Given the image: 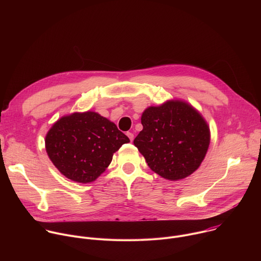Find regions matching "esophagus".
Listing matches in <instances>:
<instances>
[{
    "mask_svg": "<svg viewBox=\"0 0 261 261\" xmlns=\"http://www.w3.org/2000/svg\"><path fill=\"white\" fill-rule=\"evenodd\" d=\"M127 136L129 137L130 141H133V139H134V135H133V133H131V132H127Z\"/></svg>",
    "mask_w": 261,
    "mask_h": 261,
    "instance_id": "esophagus-1",
    "label": "esophagus"
}]
</instances>
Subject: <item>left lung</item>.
<instances>
[{
    "instance_id": "obj_1",
    "label": "left lung",
    "mask_w": 261,
    "mask_h": 261,
    "mask_svg": "<svg viewBox=\"0 0 261 261\" xmlns=\"http://www.w3.org/2000/svg\"><path fill=\"white\" fill-rule=\"evenodd\" d=\"M143 129L134 144L148 167L164 178L181 179L202 162L210 144V129L199 113L181 101H168L144 110Z\"/></svg>"
}]
</instances>
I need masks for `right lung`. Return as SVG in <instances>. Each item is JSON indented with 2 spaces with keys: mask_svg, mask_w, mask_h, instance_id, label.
<instances>
[{
  "mask_svg": "<svg viewBox=\"0 0 261 261\" xmlns=\"http://www.w3.org/2000/svg\"><path fill=\"white\" fill-rule=\"evenodd\" d=\"M129 138L100 115L88 111L61 118L45 137L54 165L69 179L95 180L113 160L114 153Z\"/></svg>",
  "mask_w": 261,
  "mask_h": 261,
  "instance_id": "1",
  "label": "right lung"
}]
</instances>
